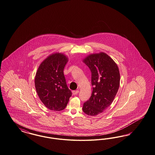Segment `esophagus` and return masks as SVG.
Segmentation results:
<instances>
[{
  "label": "esophagus",
  "instance_id": "1",
  "mask_svg": "<svg viewBox=\"0 0 155 155\" xmlns=\"http://www.w3.org/2000/svg\"><path fill=\"white\" fill-rule=\"evenodd\" d=\"M72 93H73V95H77L78 93H79V91H72Z\"/></svg>",
  "mask_w": 155,
  "mask_h": 155
}]
</instances>
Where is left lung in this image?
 Returning a JSON list of instances; mask_svg holds the SVG:
<instances>
[{
  "label": "left lung",
  "mask_w": 155,
  "mask_h": 155,
  "mask_svg": "<svg viewBox=\"0 0 155 155\" xmlns=\"http://www.w3.org/2000/svg\"><path fill=\"white\" fill-rule=\"evenodd\" d=\"M91 73L93 91L89 100L84 104L82 110L95 116L109 107L117 93L120 74L117 64L107 54H91L83 59Z\"/></svg>",
  "instance_id": "1"
}]
</instances>
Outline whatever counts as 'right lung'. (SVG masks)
<instances>
[{
  "mask_svg": "<svg viewBox=\"0 0 155 155\" xmlns=\"http://www.w3.org/2000/svg\"><path fill=\"white\" fill-rule=\"evenodd\" d=\"M68 62V57L64 54H52L40 64L36 73L35 87L38 95L45 106L51 110H64L72 94L64 74Z\"/></svg>",
  "mask_w": 155,
  "mask_h": 155,
  "instance_id": "1",
  "label": "right lung"
}]
</instances>
